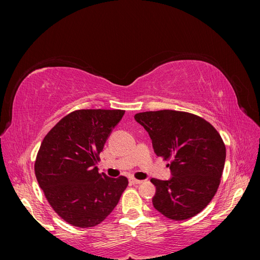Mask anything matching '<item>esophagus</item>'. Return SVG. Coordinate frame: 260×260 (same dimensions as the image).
Here are the masks:
<instances>
[{"instance_id":"1","label":"esophagus","mask_w":260,"mask_h":260,"mask_svg":"<svg viewBox=\"0 0 260 260\" xmlns=\"http://www.w3.org/2000/svg\"><path fill=\"white\" fill-rule=\"evenodd\" d=\"M130 182L132 183V184H141L143 182L142 180H138V179H135V178H131L130 179Z\"/></svg>"}]
</instances>
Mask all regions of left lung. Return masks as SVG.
Returning a JSON list of instances; mask_svg holds the SVG:
<instances>
[{
    "mask_svg": "<svg viewBox=\"0 0 260 260\" xmlns=\"http://www.w3.org/2000/svg\"><path fill=\"white\" fill-rule=\"evenodd\" d=\"M135 119L148 132L157 156L170 159L169 180L151 179L153 205L172 220L198 215L214 198L225 161L218 131L203 118L185 112H144Z\"/></svg>",
    "mask_w": 260,
    "mask_h": 260,
    "instance_id": "1",
    "label": "left lung"
}]
</instances>
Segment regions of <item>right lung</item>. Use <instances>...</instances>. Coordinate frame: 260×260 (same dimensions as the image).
Segmentation results:
<instances>
[{
    "mask_svg": "<svg viewBox=\"0 0 260 260\" xmlns=\"http://www.w3.org/2000/svg\"><path fill=\"white\" fill-rule=\"evenodd\" d=\"M120 109H79L43 139L35 162L38 183L56 214L69 224L91 228L114 210L128 179L99 174L106 140L121 120Z\"/></svg>",
    "mask_w": 260,
    "mask_h": 260,
    "instance_id": "right-lung-1",
    "label": "right lung"
}]
</instances>
